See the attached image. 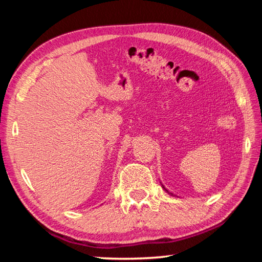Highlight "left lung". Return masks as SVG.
Returning <instances> with one entry per match:
<instances>
[{
  "mask_svg": "<svg viewBox=\"0 0 262 262\" xmlns=\"http://www.w3.org/2000/svg\"><path fill=\"white\" fill-rule=\"evenodd\" d=\"M163 188H164V189H165V187H164V186H163ZM165 190H166V192H167V189H165Z\"/></svg>",
  "mask_w": 262,
  "mask_h": 262,
  "instance_id": "8db88e82",
  "label": "left lung"
}]
</instances>
